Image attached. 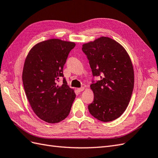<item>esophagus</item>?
<instances>
[{
  "label": "esophagus",
  "mask_w": 158,
  "mask_h": 158,
  "mask_svg": "<svg viewBox=\"0 0 158 158\" xmlns=\"http://www.w3.org/2000/svg\"><path fill=\"white\" fill-rule=\"evenodd\" d=\"M84 89H85V87H81V88H78L77 89V91L80 93V92H82Z\"/></svg>",
  "instance_id": "obj_1"
}]
</instances>
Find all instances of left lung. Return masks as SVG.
<instances>
[{
  "instance_id": "1",
  "label": "left lung",
  "mask_w": 158,
  "mask_h": 158,
  "mask_svg": "<svg viewBox=\"0 0 158 158\" xmlns=\"http://www.w3.org/2000/svg\"><path fill=\"white\" fill-rule=\"evenodd\" d=\"M93 76L100 79L91 85L94 99L88 106L90 114L103 122L114 121L123 114L134 86V71L130 57L115 40L102 37L83 44Z\"/></svg>"
}]
</instances>
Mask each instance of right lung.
Listing matches in <instances>:
<instances>
[{"instance_id": "obj_1", "label": "right lung", "mask_w": 158, "mask_h": 158, "mask_svg": "<svg viewBox=\"0 0 158 158\" xmlns=\"http://www.w3.org/2000/svg\"><path fill=\"white\" fill-rule=\"evenodd\" d=\"M75 43L51 39L37 43L28 53L23 71V83L32 110L47 123L65 119L75 99L63 73L69 53ZM64 77L63 84L57 82Z\"/></svg>"}]
</instances>
